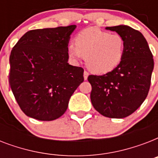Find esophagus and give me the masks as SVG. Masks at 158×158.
I'll return each instance as SVG.
<instances>
[{"label":"esophagus","mask_w":158,"mask_h":158,"mask_svg":"<svg viewBox=\"0 0 158 158\" xmlns=\"http://www.w3.org/2000/svg\"><path fill=\"white\" fill-rule=\"evenodd\" d=\"M88 77H89V73L87 71H84V80H87L88 79Z\"/></svg>","instance_id":"esophagus-1"}]
</instances>
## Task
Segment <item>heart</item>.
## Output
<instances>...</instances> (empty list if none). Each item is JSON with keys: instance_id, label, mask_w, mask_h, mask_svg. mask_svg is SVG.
Instances as JSON below:
<instances>
[{"instance_id": "b5f03b06", "label": "heart", "mask_w": 158, "mask_h": 158, "mask_svg": "<svg viewBox=\"0 0 158 158\" xmlns=\"http://www.w3.org/2000/svg\"><path fill=\"white\" fill-rule=\"evenodd\" d=\"M75 45L67 47L70 58L79 60L84 56L88 69L97 74L112 71L120 64L125 53V40L118 33H110L97 27L79 32L74 39Z\"/></svg>"}]
</instances>
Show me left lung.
<instances>
[{
	"instance_id": "1",
	"label": "left lung",
	"mask_w": 158,
	"mask_h": 158,
	"mask_svg": "<svg viewBox=\"0 0 158 158\" xmlns=\"http://www.w3.org/2000/svg\"><path fill=\"white\" fill-rule=\"evenodd\" d=\"M125 40V53L120 64L103 75H89L92 104L101 115L125 118L135 112L149 91L154 67L152 54L142 33L128 25L106 27Z\"/></svg>"
}]
</instances>
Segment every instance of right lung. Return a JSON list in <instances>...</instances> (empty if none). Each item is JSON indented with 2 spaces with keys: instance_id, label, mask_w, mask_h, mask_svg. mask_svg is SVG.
Segmentation results:
<instances>
[{
  "instance_id": "right-lung-1",
  "label": "right lung",
  "mask_w": 158,
  "mask_h": 158,
  "mask_svg": "<svg viewBox=\"0 0 158 158\" xmlns=\"http://www.w3.org/2000/svg\"><path fill=\"white\" fill-rule=\"evenodd\" d=\"M75 28L28 31L11 51L9 82L19 107L29 117L43 121L60 117L84 82V69L68 63L67 47Z\"/></svg>"
}]
</instances>
